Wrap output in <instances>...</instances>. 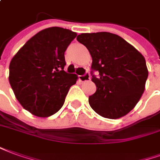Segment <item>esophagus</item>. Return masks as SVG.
I'll return each mask as SVG.
<instances>
[{"label":"esophagus","instance_id":"esophagus-1","mask_svg":"<svg viewBox=\"0 0 160 160\" xmlns=\"http://www.w3.org/2000/svg\"><path fill=\"white\" fill-rule=\"evenodd\" d=\"M79 80L81 81V82H84V81H87V80H91V77H90V74L88 73H86L83 75H80L79 76Z\"/></svg>","mask_w":160,"mask_h":160}]
</instances>
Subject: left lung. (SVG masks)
<instances>
[{
	"instance_id": "8db88e82",
	"label": "left lung",
	"mask_w": 160,
	"mask_h": 160,
	"mask_svg": "<svg viewBox=\"0 0 160 160\" xmlns=\"http://www.w3.org/2000/svg\"><path fill=\"white\" fill-rule=\"evenodd\" d=\"M77 41L92 56V80L97 91L89 104L99 115L119 119L134 108L148 76L144 57L120 36L109 32L83 33ZM98 71L99 76L93 74Z\"/></svg>"
}]
</instances>
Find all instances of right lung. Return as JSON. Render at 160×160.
<instances>
[{
	"label": "right lung",
	"mask_w": 160,
	"mask_h": 160,
	"mask_svg": "<svg viewBox=\"0 0 160 160\" xmlns=\"http://www.w3.org/2000/svg\"><path fill=\"white\" fill-rule=\"evenodd\" d=\"M76 35L60 27L45 29L30 38L11 60L12 89L20 104L35 116L56 113L76 83V74L63 70L65 51Z\"/></svg>",
	"instance_id": "right-lung-1"
}]
</instances>
